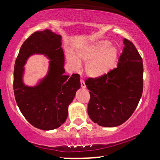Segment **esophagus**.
<instances>
[{
	"label": "esophagus",
	"mask_w": 160,
	"mask_h": 160,
	"mask_svg": "<svg viewBox=\"0 0 160 160\" xmlns=\"http://www.w3.org/2000/svg\"><path fill=\"white\" fill-rule=\"evenodd\" d=\"M80 85H81V87L82 88H85L86 87L85 82H84L83 80H80Z\"/></svg>",
	"instance_id": "34e87169"
}]
</instances>
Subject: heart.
Segmentation results:
<instances>
[{
	"mask_svg": "<svg viewBox=\"0 0 160 160\" xmlns=\"http://www.w3.org/2000/svg\"><path fill=\"white\" fill-rule=\"evenodd\" d=\"M110 46L109 41L103 40L78 52L79 59L87 62L85 71L89 77L95 78L103 76L113 67L117 59V49L114 47H109ZM68 61L74 70L80 67L78 59L72 54L68 55Z\"/></svg>",
	"mask_w": 160,
	"mask_h": 160,
	"instance_id": "heart-1",
	"label": "heart"
}]
</instances>
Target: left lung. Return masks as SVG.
<instances>
[{
    "instance_id": "8db88e82",
    "label": "left lung",
    "mask_w": 160,
    "mask_h": 160,
    "mask_svg": "<svg viewBox=\"0 0 160 160\" xmlns=\"http://www.w3.org/2000/svg\"><path fill=\"white\" fill-rule=\"evenodd\" d=\"M123 43L116 68L85 81L90 94L88 114L95 123L104 127H115L126 122L142 95V58L130 40L125 38Z\"/></svg>"
}]
</instances>
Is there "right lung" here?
Returning a JSON list of instances; mask_svg holds the SVG:
<instances>
[{
    "mask_svg": "<svg viewBox=\"0 0 160 160\" xmlns=\"http://www.w3.org/2000/svg\"><path fill=\"white\" fill-rule=\"evenodd\" d=\"M61 36L51 30L36 32L22 45L14 66L13 89L18 107L25 119L34 127L52 130L65 122L68 106L80 87V75H65V56ZM33 54H43L50 61L49 72L34 88L22 81L23 65Z\"/></svg>",
    "mask_w": 160,
    "mask_h": 160,
    "instance_id": "add662e5",
    "label": "right lung"
}]
</instances>
